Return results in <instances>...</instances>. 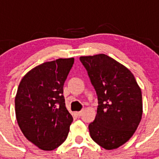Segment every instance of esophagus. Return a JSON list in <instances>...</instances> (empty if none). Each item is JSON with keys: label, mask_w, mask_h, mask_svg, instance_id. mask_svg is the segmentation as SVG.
Wrapping results in <instances>:
<instances>
[{"label": "esophagus", "mask_w": 159, "mask_h": 159, "mask_svg": "<svg viewBox=\"0 0 159 159\" xmlns=\"http://www.w3.org/2000/svg\"><path fill=\"white\" fill-rule=\"evenodd\" d=\"M82 113H83V111H78V112H77V116H78V117H80V116H82Z\"/></svg>", "instance_id": "esophagus-1"}]
</instances>
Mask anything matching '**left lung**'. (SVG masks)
I'll return each instance as SVG.
<instances>
[{
	"mask_svg": "<svg viewBox=\"0 0 159 159\" xmlns=\"http://www.w3.org/2000/svg\"><path fill=\"white\" fill-rule=\"evenodd\" d=\"M97 96V116L90 123L93 140L106 149L126 143L142 118V93L128 68L106 54L80 57Z\"/></svg>",
	"mask_w": 159,
	"mask_h": 159,
	"instance_id": "8db88e82",
	"label": "left lung"
}]
</instances>
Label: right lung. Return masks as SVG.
Wrapping results in <instances>:
<instances>
[{"instance_id": "1", "label": "right lung", "mask_w": 159, "mask_h": 159, "mask_svg": "<svg viewBox=\"0 0 159 159\" xmlns=\"http://www.w3.org/2000/svg\"><path fill=\"white\" fill-rule=\"evenodd\" d=\"M74 58L43 62L25 75L15 101L17 122L25 138L53 150L67 137L73 118L65 106L63 85Z\"/></svg>"}]
</instances>
